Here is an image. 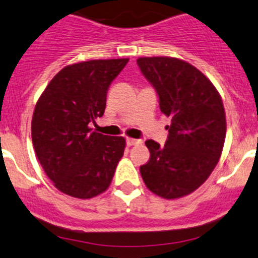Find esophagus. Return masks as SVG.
<instances>
[{
	"label": "esophagus",
	"mask_w": 258,
	"mask_h": 258,
	"mask_svg": "<svg viewBox=\"0 0 258 258\" xmlns=\"http://www.w3.org/2000/svg\"><path fill=\"white\" fill-rule=\"evenodd\" d=\"M140 140H136V139H130V137H127L126 139V144H127V146H134V145H137V144H140Z\"/></svg>",
	"instance_id": "1"
}]
</instances>
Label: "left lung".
<instances>
[{"label": "left lung", "mask_w": 258, "mask_h": 258, "mask_svg": "<svg viewBox=\"0 0 258 258\" xmlns=\"http://www.w3.org/2000/svg\"><path fill=\"white\" fill-rule=\"evenodd\" d=\"M137 64L156 91L161 112L171 118L164 146L145 142L150 160L140 172L154 194L181 198L198 189L218 164L227 130L223 102L212 82L184 60L139 57Z\"/></svg>", "instance_id": "obj_1"}]
</instances>
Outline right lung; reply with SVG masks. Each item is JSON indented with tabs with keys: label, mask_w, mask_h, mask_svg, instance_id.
Here are the masks:
<instances>
[{
	"label": "right lung",
	"mask_w": 258,
	"mask_h": 258,
	"mask_svg": "<svg viewBox=\"0 0 258 258\" xmlns=\"http://www.w3.org/2000/svg\"><path fill=\"white\" fill-rule=\"evenodd\" d=\"M128 59L88 60L62 68L40 96L31 121L35 154L55 187L89 199L108 189L126 141L91 128L107 91Z\"/></svg>",
	"instance_id": "add662e5"
}]
</instances>
